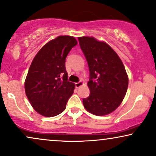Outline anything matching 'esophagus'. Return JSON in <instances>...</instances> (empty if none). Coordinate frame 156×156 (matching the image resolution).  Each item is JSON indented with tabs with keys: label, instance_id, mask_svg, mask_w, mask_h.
<instances>
[{
	"label": "esophagus",
	"instance_id": "esophagus-1",
	"mask_svg": "<svg viewBox=\"0 0 156 156\" xmlns=\"http://www.w3.org/2000/svg\"><path fill=\"white\" fill-rule=\"evenodd\" d=\"M75 85H76V87L77 88V89H78V88L80 87L82 85H83V83L82 81H79V82H78V83H75Z\"/></svg>",
	"mask_w": 156,
	"mask_h": 156
}]
</instances>
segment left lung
<instances>
[{
  "label": "left lung",
  "mask_w": 156,
  "mask_h": 156,
  "mask_svg": "<svg viewBox=\"0 0 156 156\" xmlns=\"http://www.w3.org/2000/svg\"><path fill=\"white\" fill-rule=\"evenodd\" d=\"M90 72L89 97L83 99L84 108L96 115L113 112L124 98L129 78L121 59L112 48L93 37H78Z\"/></svg>",
  "instance_id": "1"
}]
</instances>
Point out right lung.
I'll return each instance as SVG.
<instances>
[{
  "instance_id": "obj_1",
  "label": "right lung",
  "mask_w": 156,
  "mask_h": 156,
  "mask_svg": "<svg viewBox=\"0 0 156 156\" xmlns=\"http://www.w3.org/2000/svg\"><path fill=\"white\" fill-rule=\"evenodd\" d=\"M78 44L74 37L61 35L37 52L24 82V89L34 110L45 117H54L66 108L75 84L67 81L65 59Z\"/></svg>"
}]
</instances>
